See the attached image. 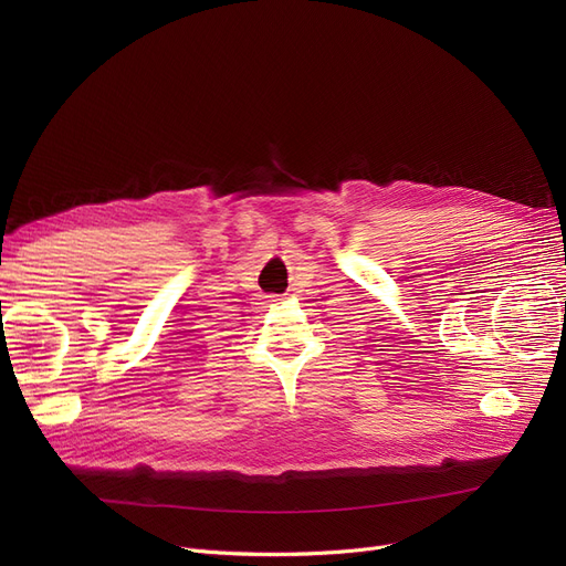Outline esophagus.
I'll list each match as a JSON object with an SVG mask.
<instances>
[{
    "instance_id": "34e87169",
    "label": "esophagus",
    "mask_w": 566,
    "mask_h": 566,
    "mask_svg": "<svg viewBox=\"0 0 566 566\" xmlns=\"http://www.w3.org/2000/svg\"><path fill=\"white\" fill-rule=\"evenodd\" d=\"M277 301H282L280 295H268V303H277Z\"/></svg>"
}]
</instances>
